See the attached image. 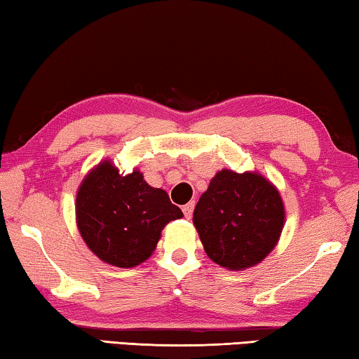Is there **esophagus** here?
<instances>
[{
  "label": "esophagus",
  "mask_w": 359,
  "mask_h": 359,
  "mask_svg": "<svg viewBox=\"0 0 359 359\" xmlns=\"http://www.w3.org/2000/svg\"><path fill=\"white\" fill-rule=\"evenodd\" d=\"M193 209H195V201H190L189 204H185L182 210H184V215L187 219H191V214H193Z\"/></svg>",
  "instance_id": "1"
}]
</instances>
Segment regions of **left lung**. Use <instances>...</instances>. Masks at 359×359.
I'll list each match as a JSON object with an SVG mask.
<instances>
[{
	"label": "left lung",
	"mask_w": 359,
	"mask_h": 359,
	"mask_svg": "<svg viewBox=\"0 0 359 359\" xmlns=\"http://www.w3.org/2000/svg\"><path fill=\"white\" fill-rule=\"evenodd\" d=\"M193 224L210 260L244 270L276 246L284 225L283 200L260 174L224 169L201 195Z\"/></svg>",
	"instance_id": "obj_1"
}]
</instances>
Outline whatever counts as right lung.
Listing matches in <instances>:
<instances>
[{
	"label": "right lung",
	"mask_w": 359,
	"mask_h": 359,
	"mask_svg": "<svg viewBox=\"0 0 359 359\" xmlns=\"http://www.w3.org/2000/svg\"><path fill=\"white\" fill-rule=\"evenodd\" d=\"M182 210L139 170L121 175L110 161L86 175L76 195V222L90 251L107 264L130 269L155 251L161 230Z\"/></svg>",
	"instance_id": "1"
}]
</instances>
